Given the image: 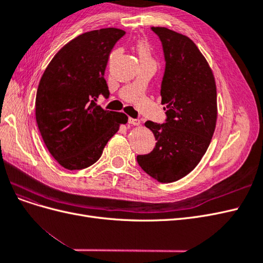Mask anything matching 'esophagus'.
I'll use <instances>...</instances> for the list:
<instances>
[{"mask_svg": "<svg viewBox=\"0 0 263 263\" xmlns=\"http://www.w3.org/2000/svg\"><path fill=\"white\" fill-rule=\"evenodd\" d=\"M128 123L134 125V126H138L140 124V121H139L138 118H132V117H129L128 118Z\"/></svg>", "mask_w": 263, "mask_h": 263, "instance_id": "1", "label": "esophagus"}]
</instances>
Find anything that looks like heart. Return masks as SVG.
<instances>
[{
  "mask_svg": "<svg viewBox=\"0 0 263 263\" xmlns=\"http://www.w3.org/2000/svg\"><path fill=\"white\" fill-rule=\"evenodd\" d=\"M137 52L139 60H151V50L147 43L140 42L137 45Z\"/></svg>",
  "mask_w": 263,
  "mask_h": 263,
  "instance_id": "1",
  "label": "heart"
}]
</instances>
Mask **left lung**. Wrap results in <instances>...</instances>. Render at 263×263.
Returning <instances> with one entry per match:
<instances>
[{
  "instance_id": "left-lung-1",
  "label": "left lung",
  "mask_w": 263,
  "mask_h": 263,
  "mask_svg": "<svg viewBox=\"0 0 263 263\" xmlns=\"http://www.w3.org/2000/svg\"><path fill=\"white\" fill-rule=\"evenodd\" d=\"M162 44L164 73L162 124L147 121L156 146L138 155L140 168L159 182H174L192 171L208 150L217 118V95L213 72L196 45L184 35L151 27Z\"/></svg>"
}]
</instances>
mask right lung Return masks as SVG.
<instances>
[{"mask_svg":"<svg viewBox=\"0 0 263 263\" xmlns=\"http://www.w3.org/2000/svg\"><path fill=\"white\" fill-rule=\"evenodd\" d=\"M125 35L118 28L87 31L54 55L39 82L36 122L46 147L60 165L81 170L97 162L107 141L128 121L97 104L109 97L104 79L109 53Z\"/></svg>","mask_w":263,"mask_h":263,"instance_id":"add662e5","label":"right lung"}]
</instances>
